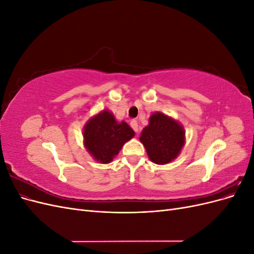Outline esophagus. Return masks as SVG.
I'll list each match as a JSON object with an SVG mask.
<instances>
[{"instance_id": "34e87169", "label": "esophagus", "mask_w": 254, "mask_h": 254, "mask_svg": "<svg viewBox=\"0 0 254 254\" xmlns=\"http://www.w3.org/2000/svg\"><path fill=\"white\" fill-rule=\"evenodd\" d=\"M130 126L132 127V129L134 130L135 132H139V125H137L136 121H132L131 123H130Z\"/></svg>"}]
</instances>
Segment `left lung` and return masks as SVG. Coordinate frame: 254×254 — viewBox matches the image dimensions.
I'll use <instances>...</instances> for the list:
<instances>
[{
  "label": "left lung",
  "instance_id": "8db88e82",
  "mask_svg": "<svg viewBox=\"0 0 254 254\" xmlns=\"http://www.w3.org/2000/svg\"><path fill=\"white\" fill-rule=\"evenodd\" d=\"M140 141L150 161L156 164H167L179 156L186 142V131L174 119L156 112L149 118L148 126L143 129Z\"/></svg>",
  "mask_w": 254,
  "mask_h": 254
}]
</instances>
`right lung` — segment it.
Segmentation results:
<instances>
[{
	"label": "right lung",
	"instance_id": "add662e5",
	"mask_svg": "<svg viewBox=\"0 0 254 254\" xmlns=\"http://www.w3.org/2000/svg\"><path fill=\"white\" fill-rule=\"evenodd\" d=\"M134 136L126 122L119 123L109 110L91 118L83 128V144L97 162L110 163L123 145Z\"/></svg>",
	"mask_w": 254,
	"mask_h": 254
}]
</instances>
